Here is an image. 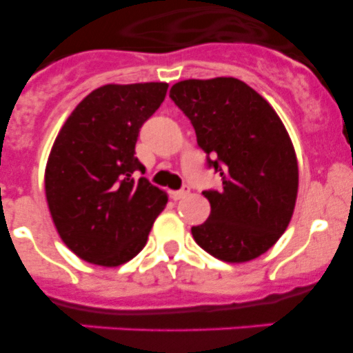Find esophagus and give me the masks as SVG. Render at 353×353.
Returning a JSON list of instances; mask_svg holds the SVG:
<instances>
[{"mask_svg":"<svg viewBox=\"0 0 353 353\" xmlns=\"http://www.w3.org/2000/svg\"><path fill=\"white\" fill-rule=\"evenodd\" d=\"M189 192H191V187L183 185L182 189H180V191H173V192H171V198H173V199H182V198H185V196L189 194Z\"/></svg>","mask_w":353,"mask_h":353,"instance_id":"obj_1","label":"esophagus"}]
</instances>
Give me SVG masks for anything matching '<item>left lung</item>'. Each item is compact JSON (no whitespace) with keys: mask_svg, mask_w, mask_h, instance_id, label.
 I'll use <instances>...</instances> for the list:
<instances>
[{"mask_svg":"<svg viewBox=\"0 0 353 353\" xmlns=\"http://www.w3.org/2000/svg\"><path fill=\"white\" fill-rule=\"evenodd\" d=\"M170 97L221 176L219 191H203L212 210L192 226L196 244L230 263L254 260L285 233L297 199V157L283 121L235 77L180 81Z\"/></svg>","mask_w":353,"mask_h":353,"instance_id":"obj_1","label":"left lung"}]
</instances>
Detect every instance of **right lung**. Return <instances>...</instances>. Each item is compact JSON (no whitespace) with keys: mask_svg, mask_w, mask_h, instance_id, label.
I'll return each instance as SVG.
<instances>
[{"mask_svg":"<svg viewBox=\"0 0 353 353\" xmlns=\"http://www.w3.org/2000/svg\"><path fill=\"white\" fill-rule=\"evenodd\" d=\"M166 83L105 84L77 104L61 127L46 168L54 226L72 252L117 267L145 248L168 203L136 157L139 129L159 109Z\"/></svg>","mask_w":353,"mask_h":353,"instance_id":"right-lung-1","label":"right lung"}]
</instances>
